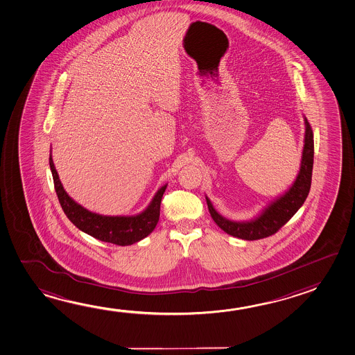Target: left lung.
I'll use <instances>...</instances> for the list:
<instances>
[{
    "label": "left lung",
    "instance_id": "1",
    "mask_svg": "<svg viewBox=\"0 0 355 355\" xmlns=\"http://www.w3.org/2000/svg\"><path fill=\"white\" fill-rule=\"evenodd\" d=\"M304 124H306V135H304V146H303L300 174L288 191L281 198H277L276 201H273L268 207H266L259 217H256L254 220H251L248 223L230 221L216 212L210 200L206 198L212 220L226 234L239 237L242 240L253 241L265 239L276 234L277 231L288 223L295 212L300 210L302 205L304 204L312 184L313 157H314L312 128L306 119H304Z\"/></svg>",
    "mask_w": 355,
    "mask_h": 355
}]
</instances>
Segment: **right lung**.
<instances>
[{
  "instance_id": "add662e5",
  "label": "right lung",
  "mask_w": 355,
  "mask_h": 355,
  "mask_svg": "<svg viewBox=\"0 0 355 355\" xmlns=\"http://www.w3.org/2000/svg\"><path fill=\"white\" fill-rule=\"evenodd\" d=\"M49 166L53 176L54 189L66 216L80 231L96 240L118 246H129L143 240L155 229L160 217V204L166 185L162 187L153 198L148 209L137 216H103L85 209L68 196L60 184L53 160L49 155Z\"/></svg>"
}]
</instances>
